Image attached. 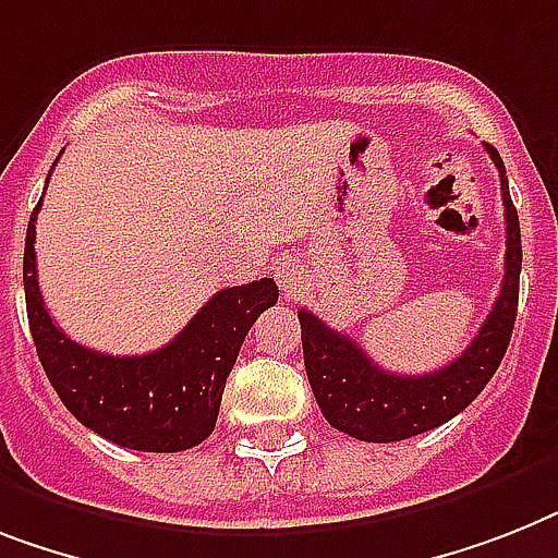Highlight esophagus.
Masks as SVG:
<instances>
[{
	"label": "esophagus",
	"instance_id": "esophagus-1",
	"mask_svg": "<svg viewBox=\"0 0 558 558\" xmlns=\"http://www.w3.org/2000/svg\"><path fill=\"white\" fill-rule=\"evenodd\" d=\"M274 276L276 282H279V288H282V296L284 299H293L299 293V288H302V265H299L296 256H282V259L276 262L274 268Z\"/></svg>",
	"mask_w": 558,
	"mask_h": 558
}]
</instances>
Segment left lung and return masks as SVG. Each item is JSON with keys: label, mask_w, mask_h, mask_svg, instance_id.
Returning a JSON list of instances; mask_svg holds the SVG:
<instances>
[{"label": "left lung", "mask_w": 558, "mask_h": 558, "mask_svg": "<svg viewBox=\"0 0 558 558\" xmlns=\"http://www.w3.org/2000/svg\"><path fill=\"white\" fill-rule=\"evenodd\" d=\"M499 168L508 251H505V279L494 311L473 336L468 351L450 365L422 376H396L381 371L353 339L342 330L328 328L311 311H299L302 351L313 396L322 416L342 434L362 441H399L445 425L476 399L501 356L508 351L519 305V270H522V233L517 207L510 202L505 162L494 145H485Z\"/></svg>", "instance_id": "8db88e82"}]
</instances>
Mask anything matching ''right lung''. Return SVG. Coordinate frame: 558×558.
<instances>
[{"mask_svg":"<svg viewBox=\"0 0 558 558\" xmlns=\"http://www.w3.org/2000/svg\"><path fill=\"white\" fill-rule=\"evenodd\" d=\"M50 177V173H48ZM25 236V305L39 362L62 404L119 448L177 453L214 434L239 348L262 311L276 305L274 279L219 290L177 339L145 356H108L64 336L36 279V214Z\"/></svg>","mask_w":558,"mask_h":558,"instance_id":"1","label":"right lung"}]
</instances>
